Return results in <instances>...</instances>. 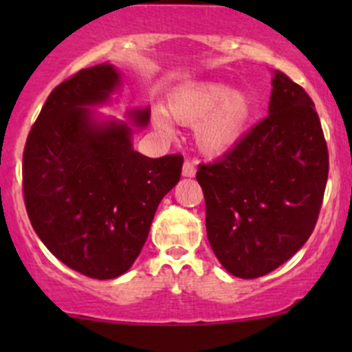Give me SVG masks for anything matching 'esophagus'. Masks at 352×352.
I'll list each match as a JSON object with an SVG mask.
<instances>
[{
	"label": "esophagus",
	"instance_id": "esophagus-1",
	"mask_svg": "<svg viewBox=\"0 0 352 352\" xmlns=\"http://www.w3.org/2000/svg\"><path fill=\"white\" fill-rule=\"evenodd\" d=\"M182 175L184 177H194L196 175V165H194L192 160H186L182 166Z\"/></svg>",
	"mask_w": 352,
	"mask_h": 352
}]
</instances>
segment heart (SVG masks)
Segmentation results:
<instances>
[{
	"label": "heart",
	"mask_w": 352,
	"mask_h": 352,
	"mask_svg": "<svg viewBox=\"0 0 352 352\" xmlns=\"http://www.w3.org/2000/svg\"><path fill=\"white\" fill-rule=\"evenodd\" d=\"M254 98L226 85L196 83L173 91L168 113L184 126H196L199 148L208 155H221L240 143L254 117ZM155 124L165 133L172 124L165 113H156Z\"/></svg>",
	"instance_id": "1"
}]
</instances>
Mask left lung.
I'll return each instance as SVG.
<instances>
[{
    "instance_id": "obj_1",
    "label": "left lung",
    "mask_w": 352,
    "mask_h": 352,
    "mask_svg": "<svg viewBox=\"0 0 352 352\" xmlns=\"http://www.w3.org/2000/svg\"><path fill=\"white\" fill-rule=\"evenodd\" d=\"M327 177L314 100L276 71L269 116L228 153L197 166L208 240L223 267L255 279L293 257L317 225Z\"/></svg>"
}]
</instances>
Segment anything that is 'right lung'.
Listing matches in <instances>:
<instances>
[{"label":"right lung","instance_id":"obj_1","mask_svg":"<svg viewBox=\"0 0 352 352\" xmlns=\"http://www.w3.org/2000/svg\"><path fill=\"white\" fill-rule=\"evenodd\" d=\"M117 85L110 65L59 83L23 150V199L35 233L63 264L94 279L117 278L133 265L184 163L179 153L134 151L126 122L91 119L87 105L107 100ZM133 116L140 126L150 119L148 110Z\"/></svg>","mask_w":352,"mask_h":352}]
</instances>
